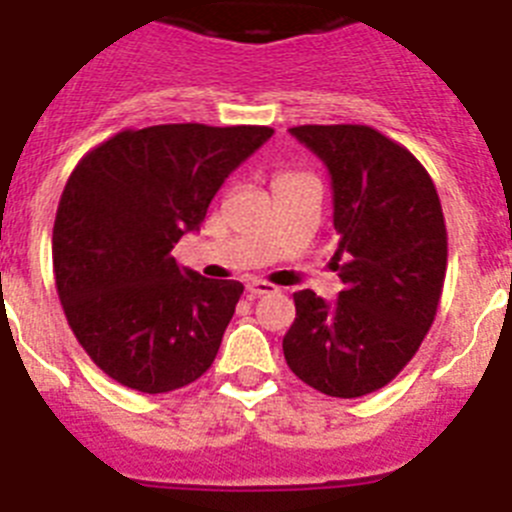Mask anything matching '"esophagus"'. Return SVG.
<instances>
[{"label":"esophagus","mask_w":512,"mask_h":512,"mask_svg":"<svg viewBox=\"0 0 512 512\" xmlns=\"http://www.w3.org/2000/svg\"><path fill=\"white\" fill-rule=\"evenodd\" d=\"M246 292L251 297H261V295H271V292H277V287L269 282H261V279H251V282L246 284Z\"/></svg>","instance_id":"obj_1"}]
</instances>
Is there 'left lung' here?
<instances>
[{
    "label": "left lung",
    "instance_id": "1",
    "mask_svg": "<svg viewBox=\"0 0 512 512\" xmlns=\"http://www.w3.org/2000/svg\"><path fill=\"white\" fill-rule=\"evenodd\" d=\"M289 133L330 174L341 235L333 269L343 289L336 302L295 292L284 359L323 395H369L402 372L436 318L449 253L441 202L418 158L379 130L300 125Z\"/></svg>",
    "mask_w": 512,
    "mask_h": 512
}]
</instances>
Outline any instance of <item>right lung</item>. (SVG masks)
Segmentation results:
<instances>
[{
	"mask_svg": "<svg viewBox=\"0 0 512 512\" xmlns=\"http://www.w3.org/2000/svg\"><path fill=\"white\" fill-rule=\"evenodd\" d=\"M271 135L200 122L122 130L71 171L53 225L56 289L107 377L161 395L210 369L243 284L200 277L171 248L200 230L217 189Z\"/></svg>",
	"mask_w": 512,
	"mask_h": 512,
	"instance_id": "obj_1",
	"label": "right lung"
}]
</instances>
